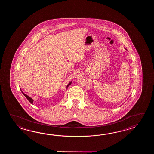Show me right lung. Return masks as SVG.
I'll list each match as a JSON object with an SVG mask.
<instances>
[{"label":"right lung","mask_w":154,"mask_h":154,"mask_svg":"<svg viewBox=\"0 0 154 154\" xmlns=\"http://www.w3.org/2000/svg\"><path fill=\"white\" fill-rule=\"evenodd\" d=\"M71 84H72V82H69V84L67 85V88H68V87L69 86V85H70ZM23 92V95H24V96H25L26 97V98H27V99L29 100V101L30 103H31L32 104L33 101L32 99L31 98V97H29V96H28L27 95H26V94H25L23 93V92Z\"/></svg>","instance_id":"obj_1"}]
</instances>
